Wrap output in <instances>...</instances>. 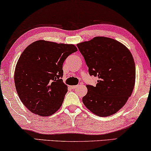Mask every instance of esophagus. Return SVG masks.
Returning <instances> with one entry per match:
<instances>
[{"instance_id":"34e87169","label":"esophagus","mask_w":151,"mask_h":151,"mask_svg":"<svg viewBox=\"0 0 151 151\" xmlns=\"http://www.w3.org/2000/svg\"><path fill=\"white\" fill-rule=\"evenodd\" d=\"M76 87H77V86H70V88H72V89H76Z\"/></svg>"}]
</instances>
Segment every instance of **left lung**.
I'll return each instance as SVG.
<instances>
[{
	"instance_id": "left-lung-1",
	"label": "left lung",
	"mask_w": 151,
	"mask_h": 151,
	"mask_svg": "<svg viewBox=\"0 0 151 151\" xmlns=\"http://www.w3.org/2000/svg\"><path fill=\"white\" fill-rule=\"evenodd\" d=\"M90 75L98 76L96 86L87 85L85 106L95 115L116 114L131 96L135 82L132 54L124 44L106 37H95L77 44Z\"/></svg>"
}]
</instances>
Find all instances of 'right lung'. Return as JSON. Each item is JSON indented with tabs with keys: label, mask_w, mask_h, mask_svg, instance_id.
Returning a JSON list of instances; mask_svg holds the SVG:
<instances>
[{
	"label": "right lung",
	"mask_w": 151,
	"mask_h": 151,
	"mask_svg": "<svg viewBox=\"0 0 151 151\" xmlns=\"http://www.w3.org/2000/svg\"><path fill=\"white\" fill-rule=\"evenodd\" d=\"M77 51L73 44L38 40L21 54L14 73L18 96L32 113L40 116L55 114L62 105L68 87L63 82V63Z\"/></svg>",
	"instance_id": "1"
}]
</instances>
